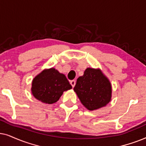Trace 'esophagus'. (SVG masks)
<instances>
[{"label": "esophagus", "mask_w": 146, "mask_h": 146, "mask_svg": "<svg viewBox=\"0 0 146 146\" xmlns=\"http://www.w3.org/2000/svg\"><path fill=\"white\" fill-rule=\"evenodd\" d=\"M70 83H71V85L72 87H74L75 85V83H76V82H75V80H72V81H70Z\"/></svg>", "instance_id": "obj_1"}]
</instances>
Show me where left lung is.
Returning a JSON list of instances; mask_svg holds the SVG:
<instances>
[{"mask_svg":"<svg viewBox=\"0 0 146 146\" xmlns=\"http://www.w3.org/2000/svg\"><path fill=\"white\" fill-rule=\"evenodd\" d=\"M74 91L89 111L106 106L111 100V83L100 69L88 67L77 79Z\"/></svg>","mask_w":146,"mask_h":146,"instance_id":"8db88e82","label":"left lung"}]
</instances>
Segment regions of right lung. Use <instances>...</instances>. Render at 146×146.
Masks as SVG:
<instances>
[{"mask_svg": "<svg viewBox=\"0 0 146 146\" xmlns=\"http://www.w3.org/2000/svg\"><path fill=\"white\" fill-rule=\"evenodd\" d=\"M72 89L67 77L52 67L45 69L35 77L32 81L31 93L35 98L42 103H56L64 91Z\"/></svg>", "mask_w": 146, "mask_h": 146, "instance_id": "right-lung-1", "label": "right lung"}]
</instances>
